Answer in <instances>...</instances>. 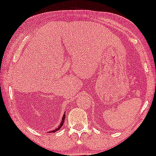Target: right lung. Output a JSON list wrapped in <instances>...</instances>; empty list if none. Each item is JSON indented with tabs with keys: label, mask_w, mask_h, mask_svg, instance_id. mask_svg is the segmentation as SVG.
<instances>
[{
	"label": "right lung",
	"mask_w": 156,
	"mask_h": 156,
	"mask_svg": "<svg viewBox=\"0 0 156 156\" xmlns=\"http://www.w3.org/2000/svg\"><path fill=\"white\" fill-rule=\"evenodd\" d=\"M64 119H65V112H64V115H63V118H62V121H61V124H60V125L58 126L57 128H56V129H55L54 130H52V131H49V133H55V132H57L58 130H59L60 129H61V126H62L63 125H64Z\"/></svg>",
	"instance_id": "add662e5"
}]
</instances>
